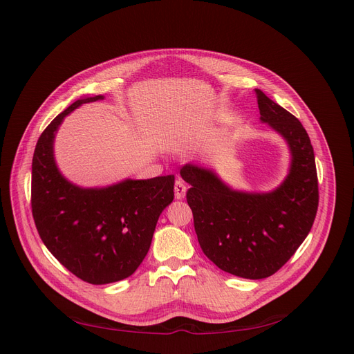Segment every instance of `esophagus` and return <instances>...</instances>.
<instances>
[{
  "label": "esophagus",
  "mask_w": 354,
  "mask_h": 354,
  "mask_svg": "<svg viewBox=\"0 0 354 354\" xmlns=\"http://www.w3.org/2000/svg\"><path fill=\"white\" fill-rule=\"evenodd\" d=\"M187 189H188V187L185 185V183H183V180L176 179V182H175V198L182 199L183 196H185Z\"/></svg>",
  "instance_id": "1"
}]
</instances>
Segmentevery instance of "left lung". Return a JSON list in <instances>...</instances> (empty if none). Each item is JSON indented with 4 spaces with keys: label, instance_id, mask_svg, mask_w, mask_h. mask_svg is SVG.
Wrapping results in <instances>:
<instances>
[{
    "label": "left lung",
    "instance_id": "left-lung-1",
    "mask_svg": "<svg viewBox=\"0 0 354 354\" xmlns=\"http://www.w3.org/2000/svg\"><path fill=\"white\" fill-rule=\"evenodd\" d=\"M260 120L286 140L292 162L279 188L248 194L228 188L208 169L185 165L187 201L204 254L221 270L245 279L278 272L308 236L318 208L314 149L299 120L254 89Z\"/></svg>",
    "mask_w": 354,
    "mask_h": 354
}]
</instances>
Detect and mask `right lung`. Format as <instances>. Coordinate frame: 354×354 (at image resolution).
<instances>
[{
    "mask_svg": "<svg viewBox=\"0 0 354 354\" xmlns=\"http://www.w3.org/2000/svg\"><path fill=\"white\" fill-rule=\"evenodd\" d=\"M75 101L39 137L32 163V212L41 241L84 282L105 285L131 276L146 257L162 211L174 201L175 176L126 179L106 188H80L60 175L55 133L81 104Z\"/></svg>",
    "mask_w": 354,
    "mask_h": 354,
    "instance_id": "add662e5",
    "label": "right lung"
}]
</instances>
